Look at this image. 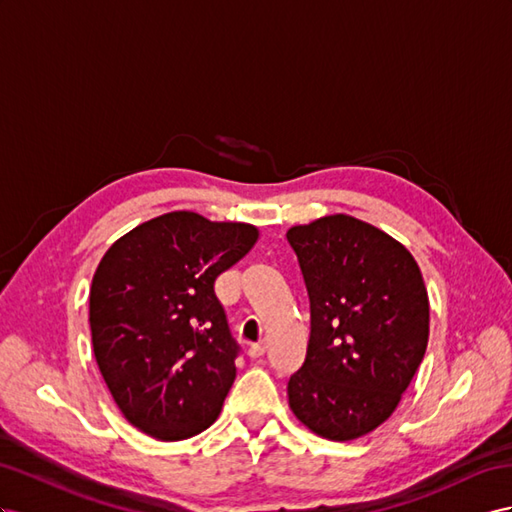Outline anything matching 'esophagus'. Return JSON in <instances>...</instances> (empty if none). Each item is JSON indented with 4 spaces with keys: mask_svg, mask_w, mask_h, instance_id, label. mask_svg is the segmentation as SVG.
Here are the masks:
<instances>
[{
    "mask_svg": "<svg viewBox=\"0 0 512 512\" xmlns=\"http://www.w3.org/2000/svg\"><path fill=\"white\" fill-rule=\"evenodd\" d=\"M266 352V346L264 344H253L251 348H248V357L251 359H259L261 355H264Z\"/></svg>",
    "mask_w": 512,
    "mask_h": 512,
    "instance_id": "obj_1",
    "label": "esophagus"
}]
</instances>
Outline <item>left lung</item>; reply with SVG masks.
I'll list each match as a JSON object with an SVG mask.
<instances>
[{
  "label": "left lung",
  "mask_w": 512,
  "mask_h": 512,
  "mask_svg": "<svg viewBox=\"0 0 512 512\" xmlns=\"http://www.w3.org/2000/svg\"><path fill=\"white\" fill-rule=\"evenodd\" d=\"M307 285V357L290 409L318 437L352 441L396 411L424 359L428 292L417 261L370 222L333 214L287 229Z\"/></svg>",
  "instance_id": "left-lung-1"
}]
</instances>
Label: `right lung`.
I'll return each instance as SVG.
<instances>
[{"label": "right lung", "instance_id": "1", "mask_svg": "<svg viewBox=\"0 0 512 512\" xmlns=\"http://www.w3.org/2000/svg\"><path fill=\"white\" fill-rule=\"evenodd\" d=\"M259 229L170 212L116 240L90 285V335L99 372L131 426L160 441L216 422L235 381L218 274L251 251Z\"/></svg>", "mask_w": 512, "mask_h": 512}]
</instances>
